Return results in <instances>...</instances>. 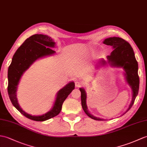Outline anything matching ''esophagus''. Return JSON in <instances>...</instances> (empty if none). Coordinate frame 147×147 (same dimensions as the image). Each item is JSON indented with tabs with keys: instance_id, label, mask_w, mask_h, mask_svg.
<instances>
[{
	"instance_id": "34e87169",
	"label": "esophagus",
	"mask_w": 147,
	"mask_h": 147,
	"mask_svg": "<svg viewBox=\"0 0 147 147\" xmlns=\"http://www.w3.org/2000/svg\"><path fill=\"white\" fill-rule=\"evenodd\" d=\"M83 85V83L81 81H76L75 82V86L76 88H80Z\"/></svg>"
}]
</instances>
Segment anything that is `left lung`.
Instances as JSON below:
<instances>
[{
	"label": "left lung",
	"mask_w": 147,
	"mask_h": 147,
	"mask_svg": "<svg viewBox=\"0 0 147 147\" xmlns=\"http://www.w3.org/2000/svg\"><path fill=\"white\" fill-rule=\"evenodd\" d=\"M103 44L111 46L114 50L111 53L110 56H107L108 63L111 66L123 67L125 71V75L128 84L131 87L133 93L132 100L129 107L124 113L125 114L134 105L135 98L137 96L139 90L140 80L138 74V66L136 60L135 53L131 46L127 41L118 37H109L104 40ZM107 63L104 59L100 60L99 64L101 66H105ZM81 105L84 111L88 117L95 120H105L103 118L94 117L91 115L88 110L86 105V93L84 88H80Z\"/></svg>",
	"instance_id": "8db88e82"
}]
</instances>
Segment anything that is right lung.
<instances>
[{"mask_svg": "<svg viewBox=\"0 0 147 147\" xmlns=\"http://www.w3.org/2000/svg\"><path fill=\"white\" fill-rule=\"evenodd\" d=\"M55 42L50 37L43 34H35L27 38L16 51L8 69L7 91L12 105L20 113L27 118L37 121H43L56 117L59 113L64 100L74 89V83L70 82L57 93L53 108L40 116H33L24 111L20 107L17 98V90L24 73L34 62L43 57L53 55L56 52L52 49Z\"/></svg>", "mask_w": 147, "mask_h": 147, "instance_id": "1", "label": "right lung"}]
</instances>
